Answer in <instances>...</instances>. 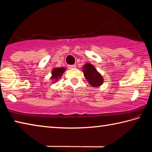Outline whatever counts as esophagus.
Returning <instances> with one entry per match:
<instances>
[{
	"instance_id": "1",
	"label": "esophagus",
	"mask_w": 152,
	"mask_h": 152,
	"mask_svg": "<svg viewBox=\"0 0 152 152\" xmlns=\"http://www.w3.org/2000/svg\"><path fill=\"white\" fill-rule=\"evenodd\" d=\"M76 65H69L68 66V68L69 69H74L76 68Z\"/></svg>"
}]
</instances>
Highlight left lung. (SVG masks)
Here are the masks:
<instances>
[{
  "label": "left lung",
  "mask_w": 152,
  "mask_h": 152,
  "mask_svg": "<svg viewBox=\"0 0 152 152\" xmlns=\"http://www.w3.org/2000/svg\"><path fill=\"white\" fill-rule=\"evenodd\" d=\"M84 77L92 87H99L103 83V78L91 64H86L83 66Z\"/></svg>",
  "instance_id": "left-lung-1"
}]
</instances>
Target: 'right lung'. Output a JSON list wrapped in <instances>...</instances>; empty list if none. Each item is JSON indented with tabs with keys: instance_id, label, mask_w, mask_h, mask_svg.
<instances>
[{
	"instance_id": "add662e5",
	"label": "right lung",
	"mask_w": 152,
	"mask_h": 152,
	"mask_svg": "<svg viewBox=\"0 0 152 152\" xmlns=\"http://www.w3.org/2000/svg\"><path fill=\"white\" fill-rule=\"evenodd\" d=\"M66 70L65 68H55L51 71V79L53 80L54 82H57L58 79H60L62 76L64 72Z\"/></svg>"
}]
</instances>
